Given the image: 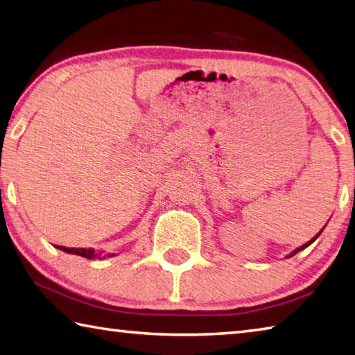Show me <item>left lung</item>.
Here are the masks:
<instances>
[{
    "label": "left lung",
    "instance_id": "left-lung-1",
    "mask_svg": "<svg viewBox=\"0 0 355 355\" xmlns=\"http://www.w3.org/2000/svg\"><path fill=\"white\" fill-rule=\"evenodd\" d=\"M324 227H326V225H324ZM323 230H324V228H323ZM323 230H321V231H320V233H318L317 236H315V237H313V239H311V241H309V242H306L304 245H301V247H298V248H295V250L292 251V253H290V254H287L286 257H292V256H295L296 253H298V251H301V250H304V248H307V247H309V245H311L312 242H315V241H317V237H318V236H320L321 233H323Z\"/></svg>",
    "mask_w": 355,
    "mask_h": 355
}]
</instances>
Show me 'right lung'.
Here are the masks:
<instances>
[{"label":"right lung","mask_w":355,"mask_h":355,"mask_svg":"<svg viewBox=\"0 0 355 355\" xmlns=\"http://www.w3.org/2000/svg\"><path fill=\"white\" fill-rule=\"evenodd\" d=\"M62 251H65V253H69V254H77V256H82V257H87V259H101V257H112L114 256V253H107L102 256V251H96L94 248H67V247H57Z\"/></svg>","instance_id":"add662e5"}]
</instances>
